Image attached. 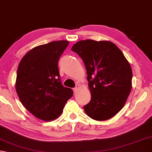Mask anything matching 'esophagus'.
<instances>
[{
	"label": "esophagus",
	"instance_id": "esophagus-1",
	"mask_svg": "<svg viewBox=\"0 0 152 152\" xmlns=\"http://www.w3.org/2000/svg\"><path fill=\"white\" fill-rule=\"evenodd\" d=\"M79 84H77V85H76V86H75V87L74 88V92L75 93H77V91H78V89H79Z\"/></svg>",
	"mask_w": 152,
	"mask_h": 152
}]
</instances>
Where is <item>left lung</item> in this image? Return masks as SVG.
Here are the masks:
<instances>
[{"label": "left lung", "mask_w": 152, "mask_h": 152, "mask_svg": "<svg viewBox=\"0 0 152 152\" xmlns=\"http://www.w3.org/2000/svg\"><path fill=\"white\" fill-rule=\"evenodd\" d=\"M83 61L91 99L86 114L106 121L121 110L132 89V71L121 50L108 41H79L71 48Z\"/></svg>", "instance_id": "8db88e82"}]
</instances>
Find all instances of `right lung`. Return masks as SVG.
Segmentation results:
<instances>
[{
  "mask_svg": "<svg viewBox=\"0 0 152 152\" xmlns=\"http://www.w3.org/2000/svg\"><path fill=\"white\" fill-rule=\"evenodd\" d=\"M68 41H54L33 48L23 57L17 70L16 90L20 102L37 118L50 121L61 115L73 96L60 80L58 62Z\"/></svg>",
  "mask_w": 152,
  "mask_h": 152,
  "instance_id": "add662e5",
  "label": "right lung"
}]
</instances>
